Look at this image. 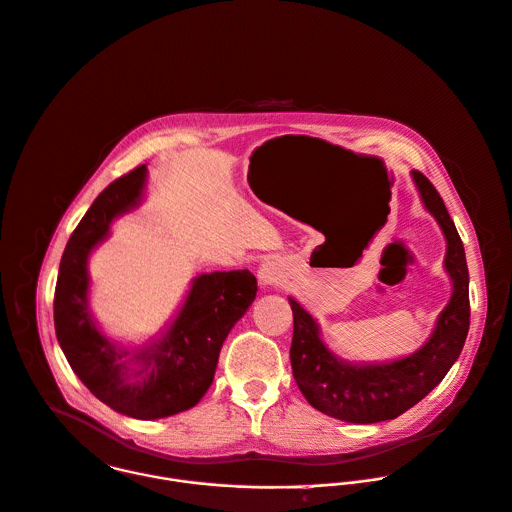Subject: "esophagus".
I'll use <instances>...</instances> for the list:
<instances>
[{
  "label": "esophagus",
  "instance_id": "esophagus-1",
  "mask_svg": "<svg viewBox=\"0 0 512 512\" xmlns=\"http://www.w3.org/2000/svg\"><path fill=\"white\" fill-rule=\"evenodd\" d=\"M257 277H259V283L263 287H277V285H281L285 281V269L277 261H267V263H263L259 267Z\"/></svg>",
  "mask_w": 512,
  "mask_h": 512
}]
</instances>
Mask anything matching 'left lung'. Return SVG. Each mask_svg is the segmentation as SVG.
Instances as JSON below:
<instances>
[{
	"label": "left lung",
	"instance_id": "8db88e82",
	"mask_svg": "<svg viewBox=\"0 0 512 512\" xmlns=\"http://www.w3.org/2000/svg\"><path fill=\"white\" fill-rule=\"evenodd\" d=\"M411 177L421 203L445 235V271L451 279V299L439 313L425 345L395 361L353 363L341 359L323 341L313 315L289 297L293 311V377L311 407L339 421L371 425L397 419L415 407L445 379L469 333V269L463 241L433 183L419 171H411Z\"/></svg>",
	"mask_w": 512,
	"mask_h": 512
}]
</instances>
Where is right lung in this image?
<instances>
[{"mask_svg": "<svg viewBox=\"0 0 512 512\" xmlns=\"http://www.w3.org/2000/svg\"><path fill=\"white\" fill-rule=\"evenodd\" d=\"M147 167L107 185L71 233L55 285L53 321L59 347L79 381L109 409L155 421L195 407L213 383L223 341L257 295L251 271H213L193 277L189 291L155 337L123 345L107 337L89 307V257L111 223L145 197Z\"/></svg>", "mask_w": 512, "mask_h": 512, "instance_id": "1", "label": "right lung"}]
</instances>
